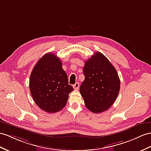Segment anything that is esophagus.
I'll return each mask as SVG.
<instances>
[{
	"mask_svg": "<svg viewBox=\"0 0 151 151\" xmlns=\"http://www.w3.org/2000/svg\"><path fill=\"white\" fill-rule=\"evenodd\" d=\"M73 88H75L76 90H78V88H79V83L78 82H76L75 84L73 85Z\"/></svg>",
	"mask_w": 151,
	"mask_h": 151,
	"instance_id": "34e87169",
	"label": "esophagus"
}]
</instances>
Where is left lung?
I'll list each match as a JSON object with an SVG mask.
<instances>
[{
  "instance_id": "1",
  "label": "left lung",
  "mask_w": 151,
  "mask_h": 151,
  "mask_svg": "<svg viewBox=\"0 0 151 151\" xmlns=\"http://www.w3.org/2000/svg\"><path fill=\"white\" fill-rule=\"evenodd\" d=\"M83 74L80 92L87 109L95 114L109 109L117 98L121 86L115 68L98 52L86 62Z\"/></svg>"
}]
</instances>
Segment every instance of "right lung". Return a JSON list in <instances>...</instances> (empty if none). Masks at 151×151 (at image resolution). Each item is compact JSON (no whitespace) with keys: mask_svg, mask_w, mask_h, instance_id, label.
Segmentation results:
<instances>
[{"mask_svg":"<svg viewBox=\"0 0 151 151\" xmlns=\"http://www.w3.org/2000/svg\"><path fill=\"white\" fill-rule=\"evenodd\" d=\"M29 88L36 105L48 113L63 109L73 91L62 62L52 53H46L37 61L30 74Z\"/></svg>","mask_w":151,"mask_h":151,"instance_id":"add662e5","label":"right lung"}]
</instances>
